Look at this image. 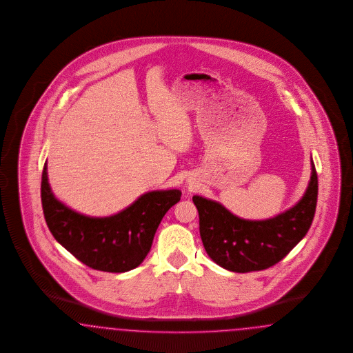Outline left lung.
<instances>
[{
  "label": "left lung",
  "mask_w": 353,
  "mask_h": 353,
  "mask_svg": "<svg viewBox=\"0 0 353 353\" xmlns=\"http://www.w3.org/2000/svg\"><path fill=\"white\" fill-rule=\"evenodd\" d=\"M303 198L288 212L267 221H244L221 203L193 197L199 215V234L212 260L228 270L247 273L270 268L289 254L310 228L316 199L318 174L314 163Z\"/></svg>",
  "instance_id": "1"
}]
</instances>
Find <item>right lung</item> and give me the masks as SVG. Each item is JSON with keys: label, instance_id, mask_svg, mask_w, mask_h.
<instances>
[{"label": "right lung", "instance_id": "add662e5", "mask_svg": "<svg viewBox=\"0 0 353 353\" xmlns=\"http://www.w3.org/2000/svg\"><path fill=\"white\" fill-rule=\"evenodd\" d=\"M41 196L46 223L67 251L89 268L122 273L141 265L163 216L180 201L181 192H150L113 216L89 218L54 197L44 164Z\"/></svg>", "mask_w": 353, "mask_h": 353}]
</instances>
